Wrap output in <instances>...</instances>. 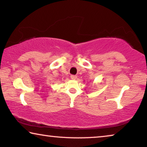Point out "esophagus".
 Wrapping results in <instances>:
<instances>
[{
	"instance_id": "34e87169",
	"label": "esophagus",
	"mask_w": 147,
	"mask_h": 147,
	"mask_svg": "<svg viewBox=\"0 0 147 147\" xmlns=\"http://www.w3.org/2000/svg\"><path fill=\"white\" fill-rule=\"evenodd\" d=\"M77 78V76L76 75H71V78L72 80H76Z\"/></svg>"
}]
</instances>
